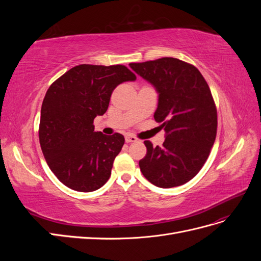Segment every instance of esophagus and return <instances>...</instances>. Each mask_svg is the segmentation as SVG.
Returning a JSON list of instances; mask_svg holds the SVG:
<instances>
[{"label": "esophagus", "mask_w": 261, "mask_h": 261, "mask_svg": "<svg viewBox=\"0 0 261 261\" xmlns=\"http://www.w3.org/2000/svg\"><path fill=\"white\" fill-rule=\"evenodd\" d=\"M138 139L137 137H135L134 135H126L125 136V141L126 143H136Z\"/></svg>", "instance_id": "1"}]
</instances>
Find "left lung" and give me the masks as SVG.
I'll use <instances>...</instances> for the list:
<instances>
[{
	"instance_id": "obj_1",
	"label": "left lung",
	"mask_w": 261,
	"mask_h": 261,
	"mask_svg": "<svg viewBox=\"0 0 261 261\" xmlns=\"http://www.w3.org/2000/svg\"><path fill=\"white\" fill-rule=\"evenodd\" d=\"M129 66L159 93L154 120L165 132L162 147L145 141L140 171L158 187L183 185L201 170L216 140L218 115L209 86L194 65L174 58Z\"/></svg>"
}]
</instances>
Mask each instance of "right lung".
<instances>
[{
  "label": "right lung",
  "instance_id": "add662e5",
  "mask_svg": "<svg viewBox=\"0 0 261 261\" xmlns=\"http://www.w3.org/2000/svg\"><path fill=\"white\" fill-rule=\"evenodd\" d=\"M136 75L124 65H77L58 78L41 107L39 140L49 168L65 186L93 192L111 175L124 136L94 132L93 120L103 115L116 87Z\"/></svg>",
  "mask_w": 261,
  "mask_h": 261
}]
</instances>
